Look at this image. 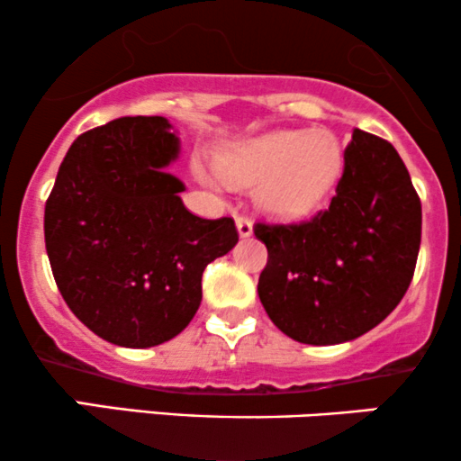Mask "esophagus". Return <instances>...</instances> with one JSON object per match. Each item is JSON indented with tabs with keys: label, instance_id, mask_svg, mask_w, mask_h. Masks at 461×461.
Here are the masks:
<instances>
[{
	"label": "esophagus",
	"instance_id": "34e87169",
	"mask_svg": "<svg viewBox=\"0 0 461 461\" xmlns=\"http://www.w3.org/2000/svg\"><path fill=\"white\" fill-rule=\"evenodd\" d=\"M236 227H238V234H240L242 238H247V236L253 234L251 219H249V216H245V214H238L236 216Z\"/></svg>",
	"mask_w": 461,
	"mask_h": 461
}]
</instances>
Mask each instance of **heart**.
<instances>
[{"label": "heart", "instance_id": "obj_1", "mask_svg": "<svg viewBox=\"0 0 461 461\" xmlns=\"http://www.w3.org/2000/svg\"><path fill=\"white\" fill-rule=\"evenodd\" d=\"M345 167L340 140L325 130H279L238 142L219 156L221 176L236 184H258V205L282 221L314 214L336 188ZM205 184L212 176L197 168Z\"/></svg>", "mask_w": 461, "mask_h": 461}]
</instances>
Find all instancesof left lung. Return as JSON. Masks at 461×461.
Instances as JSON below:
<instances>
[{"instance_id":"1","label":"left lung","mask_w":461,"mask_h":461,"mask_svg":"<svg viewBox=\"0 0 461 461\" xmlns=\"http://www.w3.org/2000/svg\"><path fill=\"white\" fill-rule=\"evenodd\" d=\"M420 197L388 140L353 130L330 208L301 223L253 225L268 260L258 294L277 330L340 345L377 327L410 288Z\"/></svg>"}]
</instances>
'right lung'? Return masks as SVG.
I'll return each instance as SVG.
<instances>
[{
    "instance_id": "add662e5",
    "label": "right lung",
    "mask_w": 461,
    "mask_h": 461,
    "mask_svg": "<svg viewBox=\"0 0 461 461\" xmlns=\"http://www.w3.org/2000/svg\"><path fill=\"white\" fill-rule=\"evenodd\" d=\"M179 139L164 116H121L68 147L45 203V247L62 299L119 347L176 338L197 314L201 275L238 242L231 216L201 219L162 167Z\"/></svg>"
}]
</instances>
